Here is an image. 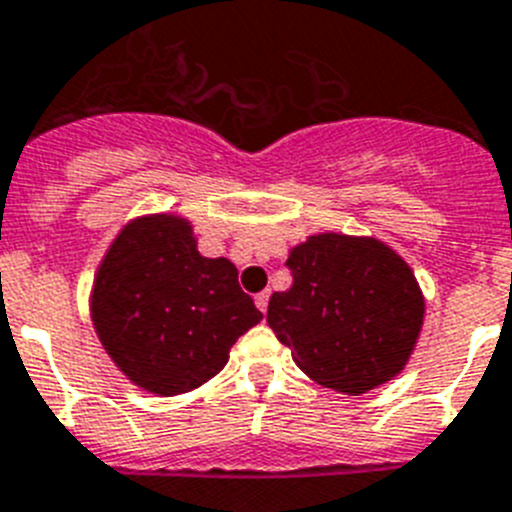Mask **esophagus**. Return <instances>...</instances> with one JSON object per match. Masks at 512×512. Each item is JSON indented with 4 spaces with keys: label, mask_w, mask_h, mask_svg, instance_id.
I'll list each match as a JSON object with an SVG mask.
<instances>
[{
    "label": "esophagus",
    "mask_w": 512,
    "mask_h": 512,
    "mask_svg": "<svg viewBox=\"0 0 512 512\" xmlns=\"http://www.w3.org/2000/svg\"><path fill=\"white\" fill-rule=\"evenodd\" d=\"M268 301H270V291H262L255 296V304L262 314H268Z\"/></svg>",
    "instance_id": "1"
}]
</instances>
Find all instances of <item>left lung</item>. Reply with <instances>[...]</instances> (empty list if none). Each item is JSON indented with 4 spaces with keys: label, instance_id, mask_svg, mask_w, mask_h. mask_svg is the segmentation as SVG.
Returning a JSON list of instances; mask_svg holds the SVG:
<instances>
[{
    "label": "left lung",
    "instance_id": "1",
    "mask_svg": "<svg viewBox=\"0 0 512 512\" xmlns=\"http://www.w3.org/2000/svg\"><path fill=\"white\" fill-rule=\"evenodd\" d=\"M286 265L293 286L270 296L268 324L311 381L361 397L404 371L425 296L402 255L376 237L322 231Z\"/></svg>",
    "mask_w": 512,
    "mask_h": 512
}]
</instances>
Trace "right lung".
I'll return each mask as SVG.
<instances>
[{"label":"right lung","instance_id":"right-lung-1","mask_svg":"<svg viewBox=\"0 0 512 512\" xmlns=\"http://www.w3.org/2000/svg\"><path fill=\"white\" fill-rule=\"evenodd\" d=\"M90 317L115 368L157 397L213 379L231 345L262 319L226 257H203L177 213L128 221L102 255Z\"/></svg>","mask_w":512,"mask_h":512}]
</instances>
